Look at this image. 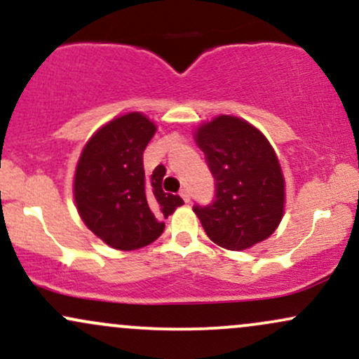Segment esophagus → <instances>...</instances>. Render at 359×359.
Instances as JSON below:
<instances>
[{
    "instance_id": "esophagus-1",
    "label": "esophagus",
    "mask_w": 359,
    "mask_h": 359,
    "mask_svg": "<svg viewBox=\"0 0 359 359\" xmlns=\"http://www.w3.org/2000/svg\"><path fill=\"white\" fill-rule=\"evenodd\" d=\"M180 195H181V198L184 200V203H190V198H191L190 191H188V190H181Z\"/></svg>"
}]
</instances>
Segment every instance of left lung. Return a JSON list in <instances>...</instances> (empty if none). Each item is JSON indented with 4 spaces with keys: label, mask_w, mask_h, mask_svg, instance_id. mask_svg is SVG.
<instances>
[{
    "label": "left lung",
    "mask_w": 359,
    "mask_h": 359,
    "mask_svg": "<svg viewBox=\"0 0 359 359\" xmlns=\"http://www.w3.org/2000/svg\"><path fill=\"white\" fill-rule=\"evenodd\" d=\"M195 139L217 188L212 203L193 207L207 236L231 251L271 236L283 217L285 180L264 135L237 116L220 115Z\"/></svg>",
    "instance_id": "1"
}]
</instances>
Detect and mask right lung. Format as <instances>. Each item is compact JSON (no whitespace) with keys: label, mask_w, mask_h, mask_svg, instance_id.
I'll return each instance as SVG.
<instances>
[{"label":"right lung","mask_w":359,"mask_h":359,"mask_svg":"<svg viewBox=\"0 0 359 359\" xmlns=\"http://www.w3.org/2000/svg\"><path fill=\"white\" fill-rule=\"evenodd\" d=\"M156 126L142 114L111 120L83 149L74 176V200L88 229L108 245L134 251L154 243L168 219L183 205L164 193V166L144 171V151Z\"/></svg>","instance_id":"add662e5"}]
</instances>
